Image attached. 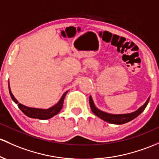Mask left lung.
<instances>
[{
	"label": "left lung",
	"mask_w": 159,
	"mask_h": 159,
	"mask_svg": "<svg viewBox=\"0 0 159 159\" xmlns=\"http://www.w3.org/2000/svg\"><path fill=\"white\" fill-rule=\"evenodd\" d=\"M149 98H150V97H149L147 100H146V102H145L144 105L141 106L140 108H139L137 111L131 113H128V114L121 115L109 114V113H106L105 111L99 110V109H97L95 106V105H94L93 101L90 96V99H89V102H90V106L92 111L94 113V115H96L97 117L100 118L101 119H102L105 121L109 122V123L115 124V125H123V124L127 123V122L132 121L134 118L139 116V115L144 111V109H146V106H147L148 102H149Z\"/></svg>",
	"instance_id": "1"
}]
</instances>
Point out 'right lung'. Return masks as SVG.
Returning a JSON list of instances; mask_svg holds the SVG:
<instances>
[{"label": "right lung", "mask_w": 159, "mask_h": 159, "mask_svg": "<svg viewBox=\"0 0 159 159\" xmlns=\"http://www.w3.org/2000/svg\"><path fill=\"white\" fill-rule=\"evenodd\" d=\"M9 91H10V97H11L12 99L14 101L16 104H18V107L20 108V110L28 117L31 118H38V119L41 120H46L49 119V118H52L56 115L58 114L60 112L61 109L62 108V105H63V101L64 98H65L66 93L68 91L65 92L63 93V95L62 96L61 99H60L57 104H56L55 106H53V107L50 108L48 109H35V108H30L27 107V106L22 105L21 103H19L18 101L16 100V99L15 98L14 96L13 95V93H11V90L10 88V84H9Z\"/></svg>", "instance_id": "add662e5"}]
</instances>
